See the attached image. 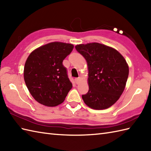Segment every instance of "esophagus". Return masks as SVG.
<instances>
[{
    "label": "esophagus",
    "mask_w": 151,
    "mask_h": 151,
    "mask_svg": "<svg viewBox=\"0 0 151 151\" xmlns=\"http://www.w3.org/2000/svg\"><path fill=\"white\" fill-rule=\"evenodd\" d=\"M75 83H76V84H78L79 83H80V82H81V78H80V77L76 78L75 79Z\"/></svg>",
    "instance_id": "34e87169"
}]
</instances>
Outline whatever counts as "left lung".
Instances as JSON below:
<instances>
[{
	"instance_id": "obj_1",
	"label": "left lung",
	"mask_w": 151,
	"mask_h": 151,
	"mask_svg": "<svg viewBox=\"0 0 151 151\" xmlns=\"http://www.w3.org/2000/svg\"><path fill=\"white\" fill-rule=\"evenodd\" d=\"M76 50L84 57L88 67L89 90L82 97L95 110L115 104L123 93L129 76V65L113 48L99 43L77 45Z\"/></svg>"
}]
</instances>
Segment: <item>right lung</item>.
Returning <instances> with one entry per match:
<instances>
[{
  "mask_svg": "<svg viewBox=\"0 0 151 151\" xmlns=\"http://www.w3.org/2000/svg\"><path fill=\"white\" fill-rule=\"evenodd\" d=\"M73 45L52 42L32 52L25 62L24 79L35 100L47 106H56L65 100L73 85L63 61Z\"/></svg>",
  "mask_w": 151,
  "mask_h": 151,
  "instance_id": "obj_1",
  "label": "right lung"
}]
</instances>
